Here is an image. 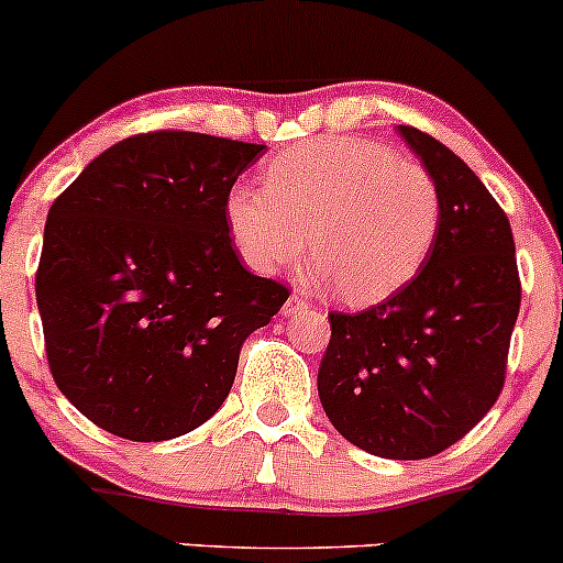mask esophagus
I'll return each mask as SVG.
<instances>
[{"label":"esophagus","mask_w":563,"mask_h":563,"mask_svg":"<svg viewBox=\"0 0 563 563\" xmlns=\"http://www.w3.org/2000/svg\"><path fill=\"white\" fill-rule=\"evenodd\" d=\"M310 305L305 302L302 297H299V294H291V297H288V302L283 305V313L286 316H297V313H305V310H308Z\"/></svg>","instance_id":"34e87169"}]
</instances>
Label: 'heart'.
Masks as SVG:
<instances>
[{
    "instance_id": "b5f03b06",
    "label": "heart",
    "mask_w": 563,
    "mask_h": 563,
    "mask_svg": "<svg viewBox=\"0 0 563 563\" xmlns=\"http://www.w3.org/2000/svg\"><path fill=\"white\" fill-rule=\"evenodd\" d=\"M225 223L261 275L294 264L308 245L329 294L376 305L417 277L441 229L433 174L395 150L323 135L280 152L266 187L236 181Z\"/></svg>"
}]
</instances>
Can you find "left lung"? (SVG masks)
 <instances>
[{"instance_id": "obj_1", "label": "left lung", "mask_w": 563, "mask_h": 563, "mask_svg": "<svg viewBox=\"0 0 563 563\" xmlns=\"http://www.w3.org/2000/svg\"><path fill=\"white\" fill-rule=\"evenodd\" d=\"M397 133L441 190L439 240L382 305L329 313L318 397L354 446L422 460L463 439L501 395L520 277L507 214L479 176L433 135Z\"/></svg>"}]
</instances>
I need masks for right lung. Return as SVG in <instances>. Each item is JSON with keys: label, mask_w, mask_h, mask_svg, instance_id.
<instances>
[{"label": "right lung", "mask_w": 563, "mask_h": 563, "mask_svg": "<svg viewBox=\"0 0 563 563\" xmlns=\"http://www.w3.org/2000/svg\"><path fill=\"white\" fill-rule=\"evenodd\" d=\"M264 144L157 130L108 146L48 209L37 266L45 354L62 395L128 441L207 422L240 349L288 299L250 275L225 223Z\"/></svg>", "instance_id": "obj_1"}]
</instances>
